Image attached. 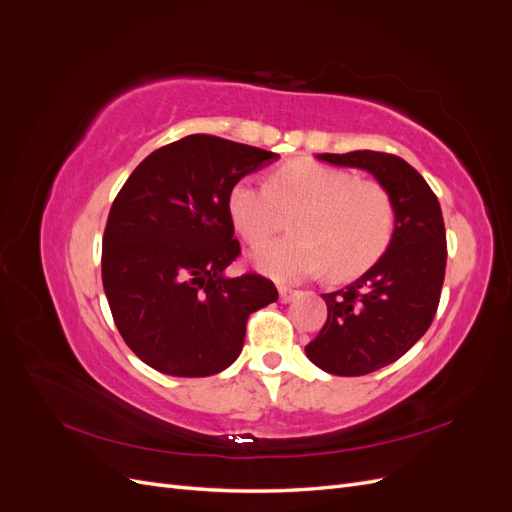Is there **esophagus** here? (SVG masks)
Segmentation results:
<instances>
[{
  "instance_id": "1",
  "label": "esophagus",
  "mask_w": 512,
  "mask_h": 512,
  "mask_svg": "<svg viewBox=\"0 0 512 512\" xmlns=\"http://www.w3.org/2000/svg\"><path fill=\"white\" fill-rule=\"evenodd\" d=\"M297 290H292V288H286V286H280V301L282 303H290L294 297H297Z\"/></svg>"
}]
</instances>
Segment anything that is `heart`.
I'll return each instance as SVG.
<instances>
[{"instance_id": "b5f03b06", "label": "heart", "mask_w": 512, "mask_h": 512, "mask_svg": "<svg viewBox=\"0 0 512 512\" xmlns=\"http://www.w3.org/2000/svg\"><path fill=\"white\" fill-rule=\"evenodd\" d=\"M230 220L252 245L267 241L294 213V235L252 254L275 280L297 282L329 267L333 277L367 271L386 252L395 230L391 196L380 183L312 160H292L271 183L239 179L228 194Z\"/></svg>"}]
</instances>
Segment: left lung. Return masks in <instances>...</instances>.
Returning <instances> with one entry per match:
<instances>
[{
	"instance_id": "1",
	"label": "left lung",
	"mask_w": 512,
	"mask_h": 512,
	"mask_svg": "<svg viewBox=\"0 0 512 512\" xmlns=\"http://www.w3.org/2000/svg\"><path fill=\"white\" fill-rule=\"evenodd\" d=\"M335 166L363 168L391 196L395 230L386 252L350 286L322 294L329 316L307 359L333 376H365L395 363L436 316L446 269L442 209L427 181L393 153H320Z\"/></svg>"
}]
</instances>
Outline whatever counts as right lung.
I'll use <instances>...</instances> for the list:
<instances>
[{"instance_id":"add662e5","label":"right lung","mask_w":512,"mask_h":512,"mask_svg":"<svg viewBox=\"0 0 512 512\" xmlns=\"http://www.w3.org/2000/svg\"><path fill=\"white\" fill-rule=\"evenodd\" d=\"M277 153L190 134L134 168L108 213L102 284L123 342L168 376L205 378L237 361L252 312L277 301L271 280L226 277L241 254L228 213L239 179Z\"/></svg>"}]
</instances>
